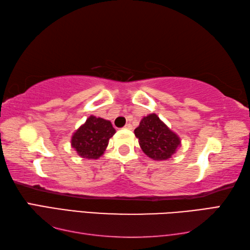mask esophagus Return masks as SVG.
I'll return each mask as SVG.
<instances>
[{
	"label": "esophagus",
	"instance_id": "esophagus-1",
	"mask_svg": "<svg viewBox=\"0 0 250 250\" xmlns=\"http://www.w3.org/2000/svg\"><path fill=\"white\" fill-rule=\"evenodd\" d=\"M125 129H128V130H131L132 129V125L131 124H126L125 125Z\"/></svg>",
	"mask_w": 250,
	"mask_h": 250
}]
</instances>
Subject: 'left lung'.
<instances>
[{
	"label": "left lung",
	"instance_id": "1",
	"mask_svg": "<svg viewBox=\"0 0 250 250\" xmlns=\"http://www.w3.org/2000/svg\"><path fill=\"white\" fill-rule=\"evenodd\" d=\"M140 146L152 160L162 161L171 158L180 146V139L156 114L144 117L134 130Z\"/></svg>",
	"mask_w": 250,
	"mask_h": 250
}]
</instances>
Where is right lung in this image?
I'll return each mask as SVG.
<instances>
[{
    "label": "right lung",
    "instance_id": "obj_1",
    "mask_svg": "<svg viewBox=\"0 0 250 250\" xmlns=\"http://www.w3.org/2000/svg\"><path fill=\"white\" fill-rule=\"evenodd\" d=\"M115 133L116 130L110 121L90 116L86 122L74 132L71 145L82 158L99 159Z\"/></svg>",
    "mask_w": 250,
    "mask_h": 250
}]
</instances>
